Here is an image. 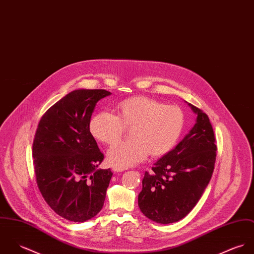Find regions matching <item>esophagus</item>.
Returning a JSON list of instances; mask_svg holds the SVG:
<instances>
[{"label": "esophagus", "instance_id": "esophagus-1", "mask_svg": "<svg viewBox=\"0 0 254 254\" xmlns=\"http://www.w3.org/2000/svg\"><path fill=\"white\" fill-rule=\"evenodd\" d=\"M126 169H127L126 168H121V167H113L112 168L114 172H121V171H124Z\"/></svg>", "mask_w": 254, "mask_h": 254}]
</instances>
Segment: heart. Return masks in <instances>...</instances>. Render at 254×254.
Returning <instances> with one entry per match:
<instances>
[{
  "label": "heart",
  "instance_id": "b5f03b06",
  "mask_svg": "<svg viewBox=\"0 0 254 254\" xmlns=\"http://www.w3.org/2000/svg\"><path fill=\"white\" fill-rule=\"evenodd\" d=\"M117 115L101 111L93 115L88 128L102 143L113 145L122 137L125 127H130L132 140L119 143L108 152L109 162L127 168L144 161L150 154L159 158L170 152L184 127V114L175 105L147 96H131L116 105Z\"/></svg>",
  "mask_w": 254,
  "mask_h": 254
}]
</instances>
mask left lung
Instances as JSON below:
<instances>
[{"label": "left lung", "instance_id": "obj_1", "mask_svg": "<svg viewBox=\"0 0 254 254\" xmlns=\"http://www.w3.org/2000/svg\"><path fill=\"white\" fill-rule=\"evenodd\" d=\"M188 105L197 115L196 124L142 180L138 206L146 217L160 224L177 222L194 208L214 169L217 148L209 119Z\"/></svg>", "mask_w": 254, "mask_h": 254}]
</instances>
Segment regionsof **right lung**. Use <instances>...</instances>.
<instances>
[{"mask_svg": "<svg viewBox=\"0 0 254 254\" xmlns=\"http://www.w3.org/2000/svg\"><path fill=\"white\" fill-rule=\"evenodd\" d=\"M105 89H76L42 117L33 142L39 190L59 216L73 222L94 217L104 204L113 172L97 169L100 152L88 124Z\"/></svg>", "mask_w": 254, "mask_h": 254, "instance_id": "obj_1", "label": "right lung"}]
</instances>
